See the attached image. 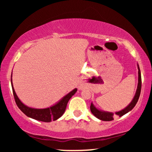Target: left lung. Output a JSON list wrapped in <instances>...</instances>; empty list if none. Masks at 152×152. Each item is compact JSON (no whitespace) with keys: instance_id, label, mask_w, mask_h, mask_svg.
<instances>
[{"instance_id":"left-lung-1","label":"left lung","mask_w":152,"mask_h":152,"mask_svg":"<svg viewBox=\"0 0 152 152\" xmlns=\"http://www.w3.org/2000/svg\"><path fill=\"white\" fill-rule=\"evenodd\" d=\"M137 68H138V85H137V91H136V94L134 95L133 99L131 102V103L129 104L128 106H126V108H124V109L121 110V111H117L115 114L118 115L119 117L124 116V114H127L128 112H129L130 111H132V109H134V107L135 106L136 104L139 100V96H140L141 94V88H142V77H141V71L140 69H139V64H137ZM91 111L93 114L94 116L96 118H98L99 119L102 120V121H109L114 120V113L112 112H108V111H102V110H100L97 109L95 106L94 105L93 103H91L90 106Z\"/></svg>"}]
</instances>
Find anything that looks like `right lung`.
Returning a JSON list of instances; mask_svg holds the SVG:
<instances>
[{
  "mask_svg": "<svg viewBox=\"0 0 152 152\" xmlns=\"http://www.w3.org/2000/svg\"><path fill=\"white\" fill-rule=\"evenodd\" d=\"M10 80H11L12 90H13L15 103H16L18 107L20 109V111L28 117L43 122L56 121L60 118L65 112L66 106H67L69 99L77 91V88H74V90H72L69 94L64 96L56 104L50 106V107L46 108V109H34V108L28 107V106L23 104L21 101L19 99L18 96L15 94L14 88H13V82H12V74Z\"/></svg>",
  "mask_w": 152,
  "mask_h": 152,
  "instance_id": "add662e5",
  "label": "right lung"
}]
</instances>
